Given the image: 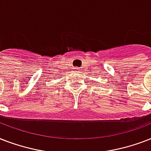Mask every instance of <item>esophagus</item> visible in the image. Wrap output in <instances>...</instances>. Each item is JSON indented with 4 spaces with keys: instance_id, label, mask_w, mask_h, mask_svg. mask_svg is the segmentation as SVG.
Wrapping results in <instances>:
<instances>
[{
    "instance_id": "obj_1",
    "label": "esophagus",
    "mask_w": 151,
    "mask_h": 151,
    "mask_svg": "<svg viewBox=\"0 0 151 151\" xmlns=\"http://www.w3.org/2000/svg\"><path fill=\"white\" fill-rule=\"evenodd\" d=\"M76 70H79V68H75Z\"/></svg>"
}]
</instances>
